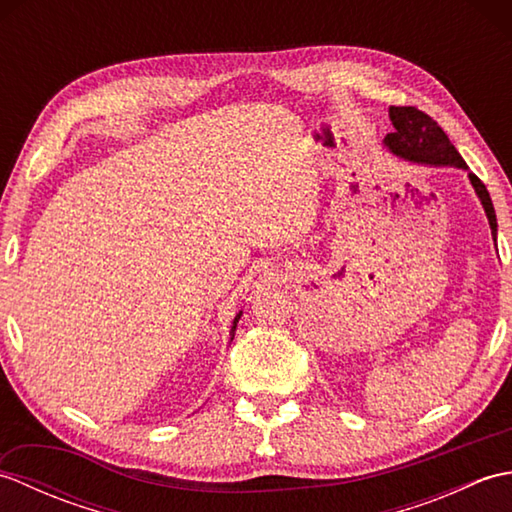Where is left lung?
I'll list each match as a JSON object with an SVG mask.
<instances>
[{"mask_svg":"<svg viewBox=\"0 0 512 512\" xmlns=\"http://www.w3.org/2000/svg\"><path fill=\"white\" fill-rule=\"evenodd\" d=\"M389 118L394 123V132L387 134L385 145L394 151L396 156L420 162V165H453L460 169H469L458 149L451 145L449 136L442 132V127L433 121L429 114L420 112L418 107H389ZM471 184L475 187V193L480 195L484 204V211L488 217V224H491L493 235L497 233V217L491 202V195H488L484 182L469 171Z\"/></svg>","mask_w":512,"mask_h":512,"instance_id":"obj_1","label":"left lung"}]
</instances>
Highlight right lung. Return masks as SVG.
<instances>
[{"label": "right lung", "mask_w": 512, "mask_h": 512, "mask_svg": "<svg viewBox=\"0 0 512 512\" xmlns=\"http://www.w3.org/2000/svg\"><path fill=\"white\" fill-rule=\"evenodd\" d=\"M239 317H242V314H237L235 321H233V328H231V341H233V336H235V328H237V321H239Z\"/></svg>", "instance_id": "add662e5"}]
</instances>
